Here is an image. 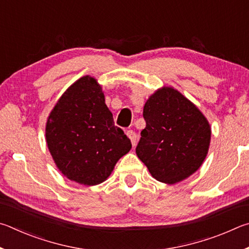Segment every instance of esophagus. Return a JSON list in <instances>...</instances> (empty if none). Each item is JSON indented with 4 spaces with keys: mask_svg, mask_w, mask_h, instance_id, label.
Listing matches in <instances>:
<instances>
[{
    "mask_svg": "<svg viewBox=\"0 0 249 249\" xmlns=\"http://www.w3.org/2000/svg\"><path fill=\"white\" fill-rule=\"evenodd\" d=\"M127 136L129 137V139L130 140H131V143H132V145L134 146L137 144V140H138V136H137V133L133 131V130H128L127 131Z\"/></svg>",
    "mask_w": 249,
    "mask_h": 249,
    "instance_id": "obj_1",
    "label": "esophagus"
}]
</instances>
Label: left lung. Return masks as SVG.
Instances as JSON below:
<instances>
[{"label": "left lung", "instance_id": "left-lung-1", "mask_svg": "<svg viewBox=\"0 0 249 249\" xmlns=\"http://www.w3.org/2000/svg\"><path fill=\"white\" fill-rule=\"evenodd\" d=\"M143 118L146 125L136 152L155 179L176 184L201 166L210 145V124L179 91L159 89L145 103Z\"/></svg>", "mask_w": 249, "mask_h": 249}]
</instances>
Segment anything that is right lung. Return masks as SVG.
<instances>
[{
    "label": "right lung",
    "instance_id": "obj_1",
    "mask_svg": "<svg viewBox=\"0 0 249 249\" xmlns=\"http://www.w3.org/2000/svg\"><path fill=\"white\" fill-rule=\"evenodd\" d=\"M46 140L56 166L69 179L86 186L107 179L131 149L95 78L77 80L61 96L47 121Z\"/></svg>",
    "mask_w": 249,
    "mask_h": 249
}]
</instances>
